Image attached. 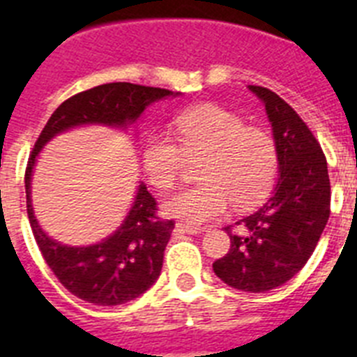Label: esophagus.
<instances>
[{"label": "esophagus", "instance_id": "1", "mask_svg": "<svg viewBox=\"0 0 357 357\" xmlns=\"http://www.w3.org/2000/svg\"><path fill=\"white\" fill-rule=\"evenodd\" d=\"M176 229L184 232V234H204L206 232V227H197L191 225V223H176Z\"/></svg>", "mask_w": 357, "mask_h": 357}]
</instances>
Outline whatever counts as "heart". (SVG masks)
Wrapping results in <instances>:
<instances>
[{
	"mask_svg": "<svg viewBox=\"0 0 357 357\" xmlns=\"http://www.w3.org/2000/svg\"><path fill=\"white\" fill-rule=\"evenodd\" d=\"M175 139L150 135L143 146V168L157 189L178 178L184 157H204L202 184L176 191L162 204L164 214L189 223L222 216L230 202L245 209L266 197L279 166L275 141L268 132L248 128L239 116L216 105H197L173 119Z\"/></svg>",
	"mask_w": 357,
	"mask_h": 357,
	"instance_id": "b5f03b06",
	"label": "heart"
}]
</instances>
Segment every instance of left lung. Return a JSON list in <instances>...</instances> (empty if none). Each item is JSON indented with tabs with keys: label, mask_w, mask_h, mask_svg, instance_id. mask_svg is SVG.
I'll return each instance as SVG.
<instances>
[{
	"label": "left lung",
	"mask_w": 357,
	"mask_h": 357,
	"mask_svg": "<svg viewBox=\"0 0 357 357\" xmlns=\"http://www.w3.org/2000/svg\"><path fill=\"white\" fill-rule=\"evenodd\" d=\"M263 102L279 157L270 198L239 220L230 250L213 270L227 286L264 293L288 282L313 254L331 213L327 160L301 116L266 87L248 85Z\"/></svg>",
	"instance_id": "8db88e82"
}]
</instances>
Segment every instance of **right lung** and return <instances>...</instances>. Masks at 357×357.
<instances>
[{
	"label": "right lung",
	"mask_w": 357,
	"mask_h": 357,
	"mask_svg": "<svg viewBox=\"0 0 357 357\" xmlns=\"http://www.w3.org/2000/svg\"><path fill=\"white\" fill-rule=\"evenodd\" d=\"M160 87L114 82L66 100L40 132L24 173L26 213L44 261L68 291L94 305H121L155 284L162 268L164 248L175 223L155 216V200L139 182L121 225L102 241L73 247L44 232L31 206V176L40 151L53 137L78 127H107L127 132L135 127L151 103L176 98Z\"/></svg>",
	"instance_id": "add662e5"
}]
</instances>
